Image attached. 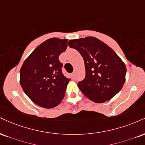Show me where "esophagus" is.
<instances>
[{"mask_svg":"<svg viewBox=\"0 0 145 145\" xmlns=\"http://www.w3.org/2000/svg\"><path fill=\"white\" fill-rule=\"evenodd\" d=\"M71 78H73V79H74V78H75V73H74V72L71 73Z\"/></svg>","mask_w":145,"mask_h":145,"instance_id":"1","label":"esophagus"}]
</instances>
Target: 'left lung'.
Here are the masks:
<instances>
[{"label":"left lung","instance_id":"obj_1","mask_svg":"<svg viewBox=\"0 0 145 145\" xmlns=\"http://www.w3.org/2000/svg\"><path fill=\"white\" fill-rule=\"evenodd\" d=\"M68 45L77 50L84 59L86 76L78 86L87 98L101 103L121 90L126 67L110 47L94 37L71 40Z\"/></svg>","mask_w":145,"mask_h":145}]
</instances>
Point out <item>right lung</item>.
I'll list each match as a JSON object with an SVG mask.
<instances>
[{
    "label": "right lung",
    "instance_id": "right-lung-1",
    "mask_svg": "<svg viewBox=\"0 0 145 145\" xmlns=\"http://www.w3.org/2000/svg\"><path fill=\"white\" fill-rule=\"evenodd\" d=\"M68 40L50 38L40 44L25 59L20 69V84L35 104L55 107L65 96L70 78L63 74L59 57L67 47Z\"/></svg>",
    "mask_w": 145,
    "mask_h": 145
}]
</instances>
